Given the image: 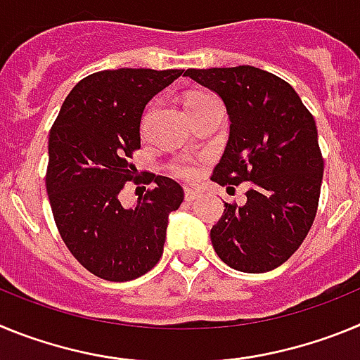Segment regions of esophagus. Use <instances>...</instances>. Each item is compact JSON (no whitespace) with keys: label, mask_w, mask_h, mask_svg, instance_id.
<instances>
[{"label":"esophagus","mask_w":360,"mask_h":360,"mask_svg":"<svg viewBox=\"0 0 360 360\" xmlns=\"http://www.w3.org/2000/svg\"><path fill=\"white\" fill-rule=\"evenodd\" d=\"M200 196V191L196 189V187H186L184 189V198L187 200V202H193V200H196Z\"/></svg>","instance_id":"1"}]
</instances>
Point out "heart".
<instances>
[{
  "instance_id": "obj_1",
  "label": "heart",
  "mask_w": 360,
  "mask_h": 360,
  "mask_svg": "<svg viewBox=\"0 0 360 360\" xmlns=\"http://www.w3.org/2000/svg\"><path fill=\"white\" fill-rule=\"evenodd\" d=\"M209 97H212V95L211 94H203V91H200V94H191L189 97H187V101H186L187 110L193 111L196 106H198V104H202L203 101H207ZM149 113H151V111H146V115L142 117V131L148 128ZM171 171H173V173L176 174V176H180V178H195L196 162L191 160V158H187V157L178 158V160H174L173 164H171Z\"/></svg>"
}]
</instances>
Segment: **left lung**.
<instances>
[{
	"mask_svg": "<svg viewBox=\"0 0 360 360\" xmlns=\"http://www.w3.org/2000/svg\"><path fill=\"white\" fill-rule=\"evenodd\" d=\"M184 75L218 94L231 120L212 180L249 182L243 205L225 203L212 247L234 270H274L303 243L319 205L324 162L316 120L294 88L265 70L191 68Z\"/></svg>",
	"mask_w": 360,
	"mask_h": 360,
	"instance_id": "left-lung-1",
	"label": "left lung"
}]
</instances>
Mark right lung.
Segmentation results:
<instances>
[{"label": "right lung", "mask_w": 360, "mask_h": 360, "mask_svg": "<svg viewBox=\"0 0 360 360\" xmlns=\"http://www.w3.org/2000/svg\"><path fill=\"white\" fill-rule=\"evenodd\" d=\"M184 70L119 68L91 73L73 86L50 129L46 193L57 231L73 257L97 278L131 281L157 265L167 219L184 202L173 178L142 180L129 162L141 149L146 104ZM153 189L126 210V181Z\"/></svg>", "instance_id": "1"}]
</instances>
